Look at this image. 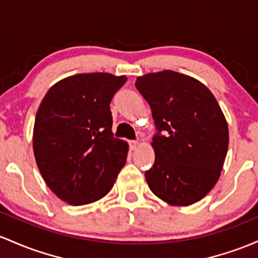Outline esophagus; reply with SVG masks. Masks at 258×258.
Listing matches in <instances>:
<instances>
[{
    "label": "esophagus",
    "mask_w": 258,
    "mask_h": 258,
    "mask_svg": "<svg viewBox=\"0 0 258 258\" xmlns=\"http://www.w3.org/2000/svg\"><path fill=\"white\" fill-rule=\"evenodd\" d=\"M129 145H130V149L132 150H137L138 147H139V141H135V140H132L129 143Z\"/></svg>",
    "instance_id": "34e87169"
}]
</instances>
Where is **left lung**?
<instances>
[{
    "instance_id": "obj_1",
    "label": "left lung",
    "mask_w": 258,
    "mask_h": 258,
    "mask_svg": "<svg viewBox=\"0 0 258 258\" xmlns=\"http://www.w3.org/2000/svg\"><path fill=\"white\" fill-rule=\"evenodd\" d=\"M135 86L158 130L151 143L155 163L145 173L149 187L168 205L190 206L221 176L229 145L224 114L206 85L178 72L145 74Z\"/></svg>"
}]
</instances>
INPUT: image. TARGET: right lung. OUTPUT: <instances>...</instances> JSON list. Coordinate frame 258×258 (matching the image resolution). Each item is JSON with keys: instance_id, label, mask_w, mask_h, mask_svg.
<instances>
[{"instance_id": "add662e5", "label": "right lung", "mask_w": 258, "mask_h": 258, "mask_svg": "<svg viewBox=\"0 0 258 258\" xmlns=\"http://www.w3.org/2000/svg\"><path fill=\"white\" fill-rule=\"evenodd\" d=\"M125 75L77 74L51 86L40 103L33 133L36 164L47 186L73 206L111 191L128 155L113 137L109 103Z\"/></svg>"}]
</instances>
